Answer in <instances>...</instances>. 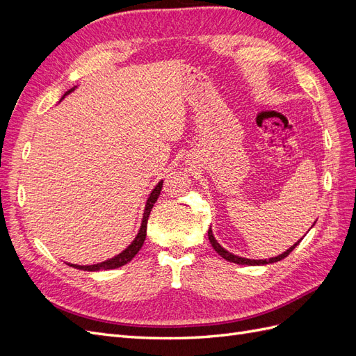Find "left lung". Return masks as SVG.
<instances>
[{
    "instance_id": "obj_1",
    "label": "left lung",
    "mask_w": 356,
    "mask_h": 356,
    "mask_svg": "<svg viewBox=\"0 0 356 356\" xmlns=\"http://www.w3.org/2000/svg\"><path fill=\"white\" fill-rule=\"evenodd\" d=\"M316 222V221H315ZM312 229V227H310ZM208 238H209V242H211V245H212V248L215 251H217L224 260H227V261H230V263H236V264H242V266H263V264H270V263H276V261H281V260H284V258L286 257V255H289V252L294 250V248L301 242V239L305 238H301L298 242H296L293 246H289L288 250L285 251V252H282V254H279L277 257H272V258H268V260H251V258H243V257H239V255H234V254H232V252H229L227 250H225V248H222L218 242H217V239L213 238V234H212V230H211V227H209V230H208Z\"/></svg>"
}]
</instances>
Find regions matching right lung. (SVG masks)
Wrapping results in <instances>:
<instances>
[{
    "label": "right lung",
    "instance_id": "1",
    "mask_svg": "<svg viewBox=\"0 0 356 356\" xmlns=\"http://www.w3.org/2000/svg\"><path fill=\"white\" fill-rule=\"evenodd\" d=\"M75 89H77V86H74L72 89H70L65 95H63L62 98H60V101L65 98L67 95L74 92ZM161 187H163V181H159V184L153 188L152 193H149V196H148V199L145 202L141 227H139L138 234L135 236V239L131 242V245H129L127 248H124V250L120 254H117L115 257L108 258V260H105V261L96 263V264H89V266H79V264H71V263H67V264L74 267V268H79V270H84V272H99V270H113V268H118V267H122V266H124V264H127L129 261H131L132 258L138 254V251L141 250L143 245H144L145 236H147V221H148V217H149V212H152L154 203L159 199Z\"/></svg>",
    "mask_w": 356,
    "mask_h": 356
}]
</instances>
